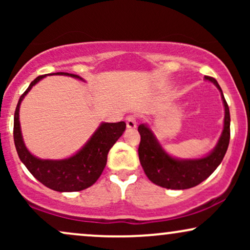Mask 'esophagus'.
I'll return each mask as SVG.
<instances>
[{"label":"esophagus","instance_id":"obj_1","mask_svg":"<svg viewBox=\"0 0 250 250\" xmlns=\"http://www.w3.org/2000/svg\"><path fill=\"white\" fill-rule=\"evenodd\" d=\"M137 125V122H136V117L134 115H130L127 117V128L128 129H135Z\"/></svg>","mask_w":250,"mask_h":250}]
</instances>
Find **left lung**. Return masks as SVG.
<instances>
[{
	"label": "left lung",
	"instance_id": "left-lung-1",
	"mask_svg": "<svg viewBox=\"0 0 250 250\" xmlns=\"http://www.w3.org/2000/svg\"><path fill=\"white\" fill-rule=\"evenodd\" d=\"M205 80L211 82L219 89L225 107L223 130L210 153L199 159H177L169 155L162 148L147 123L139 125V133L141 135V142L139 146L140 162L148 179L160 187L167 189L193 188L208 179L225 157L230 140L229 107L216 80L209 76H205Z\"/></svg>",
	"mask_w": 250,
	"mask_h": 250
}]
</instances>
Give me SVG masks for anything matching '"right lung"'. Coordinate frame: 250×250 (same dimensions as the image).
I'll return each instance as SVG.
<instances>
[{"label": "right lung", "mask_w": 250, "mask_h": 250, "mask_svg": "<svg viewBox=\"0 0 250 250\" xmlns=\"http://www.w3.org/2000/svg\"><path fill=\"white\" fill-rule=\"evenodd\" d=\"M47 75H64L84 81L82 77L69 73H54ZM47 75L36 77L20 97L14 115V142L20 160L37 181L53 190L80 191L90 187L101 176L107 165L108 153L125 130V123L102 122L85 145L75 154L62 160H43L36 157L25 147L20 125L21 102L30 89Z\"/></svg>", "instance_id": "obj_1"}]
</instances>
